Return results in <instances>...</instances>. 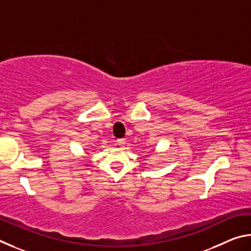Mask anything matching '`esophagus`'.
Segmentation results:
<instances>
[{"label": "esophagus", "instance_id": "1", "mask_svg": "<svg viewBox=\"0 0 251 251\" xmlns=\"http://www.w3.org/2000/svg\"><path fill=\"white\" fill-rule=\"evenodd\" d=\"M116 144L118 146H121V147H124L125 146V144H126V141L124 138H121V139H117L116 141Z\"/></svg>", "mask_w": 251, "mask_h": 251}]
</instances>
